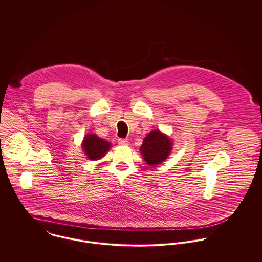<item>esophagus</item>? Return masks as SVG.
<instances>
[{
	"instance_id": "esophagus-1",
	"label": "esophagus",
	"mask_w": 262,
	"mask_h": 262,
	"mask_svg": "<svg viewBox=\"0 0 262 262\" xmlns=\"http://www.w3.org/2000/svg\"><path fill=\"white\" fill-rule=\"evenodd\" d=\"M118 143L120 145H128L129 144V141L127 139H123V138H119L118 139Z\"/></svg>"
}]
</instances>
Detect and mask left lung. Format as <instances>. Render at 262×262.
Here are the masks:
<instances>
[{"instance_id":"left-lung-1","label":"left lung","mask_w":262,"mask_h":262,"mask_svg":"<svg viewBox=\"0 0 262 262\" xmlns=\"http://www.w3.org/2000/svg\"><path fill=\"white\" fill-rule=\"evenodd\" d=\"M171 144L167 136L159 130H153L144 138L140 151L148 164L156 165L167 158L171 150Z\"/></svg>"}]
</instances>
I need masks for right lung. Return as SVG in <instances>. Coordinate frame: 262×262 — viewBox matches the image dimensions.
<instances>
[{"instance_id":"right-lung-1","label":"right lung","mask_w":262,"mask_h":262,"mask_svg":"<svg viewBox=\"0 0 262 262\" xmlns=\"http://www.w3.org/2000/svg\"><path fill=\"white\" fill-rule=\"evenodd\" d=\"M110 146L111 145L108 141L101 139L100 137L94 134L86 135L82 143V147L86 156L92 160L102 158L109 150Z\"/></svg>"}]
</instances>
